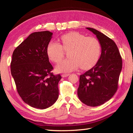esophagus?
Returning a JSON list of instances; mask_svg holds the SVG:
<instances>
[{
  "instance_id": "1",
  "label": "esophagus",
  "mask_w": 133,
  "mask_h": 133,
  "mask_svg": "<svg viewBox=\"0 0 133 133\" xmlns=\"http://www.w3.org/2000/svg\"><path fill=\"white\" fill-rule=\"evenodd\" d=\"M69 75H70V74H63L62 75V77H63V78L67 77H68Z\"/></svg>"
}]
</instances>
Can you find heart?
<instances>
[{
  "mask_svg": "<svg viewBox=\"0 0 133 133\" xmlns=\"http://www.w3.org/2000/svg\"><path fill=\"white\" fill-rule=\"evenodd\" d=\"M62 43L51 42L47 47L49 58L59 63L63 58L64 51L68 52L69 58L65 59L56 67L59 72H69L79 66L81 69L91 68L100 58L102 46L99 41L94 37H87L78 32L67 33L61 36Z\"/></svg>",
  "mask_w": 133,
  "mask_h": 133,
  "instance_id": "obj_1",
  "label": "heart"
}]
</instances>
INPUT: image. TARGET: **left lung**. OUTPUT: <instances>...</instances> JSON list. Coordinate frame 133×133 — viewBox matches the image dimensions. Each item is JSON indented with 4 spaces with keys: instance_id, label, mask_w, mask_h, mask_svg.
<instances>
[{
    "instance_id": "obj_1",
    "label": "left lung",
    "mask_w": 133,
    "mask_h": 133,
    "mask_svg": "<svg viewBox=\"0 0 133 133\" xmlns=\"http://www.w3.org/2000/svg\"><path fill=\"white\" fill-rule=\"evenodd\" d=\"M97 36L102 46L97 64L80 75L78 98L87 106L95 107L109 101L118 89L122 67V57L115 42L92 28H86Z\"/></svg>"
}]
</instances>
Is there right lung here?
Segmentation results:
<instances>
[{
    "label": "right lung",
    "instance_id": "right-lung-1",
    "mask_svg": "<svg viewBox=\"0 0 133 133\" xmlns=\"http://www.w3.org/2000/svg\"><path fill=\"white\" fill-rule=\"evenodd\" d=\"M52 33L33 32L17 47L12 54L11 72L16 90L25 103L45 109L58 99V84L62 77L54 75L47 49Z\"/></svg>",
    "mask_w": 133,
    "mask_h": 133
}]
</instances>
